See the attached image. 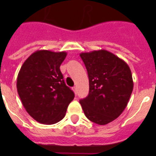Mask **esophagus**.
Instances as JSON below:
<instances>
[{"instance_id": "1", "label": "esophagus", "mask_w": 156, "mask_h": 156, "mask_svg": "<svg viewBox=\"0 0 156 156\" xmlns=\"http://www.w3.org/2000/svg\"><path fill=\"white\" fill-rule=\"evenodd\" d=\"M73 92H74V94L76 95V94L78 93V89H77V87H73Z\"/></svg>"}]
</instances>
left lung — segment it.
I'll use <instances>...</instances> for the list:
<instances>
[{
	"label": "left lung",
	"mask_w": 156,
	"mask_h": 156,
	"mask_svg": "<svg viewBox=\"0 0 156 156\" xmlns=\"http://www.w3.org/2000/svg\"><path fill=\"white\" fill-rule=\"evenodd\" d=\"M89 78V94L80 100L85 116L98 125L118 117L127 106L133 88L129 66L107 50L82 52Z\"/></svg>",
	"instance_id": "8db88e82"
}]
</instances>
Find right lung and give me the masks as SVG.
I'll return each instance as SVG.
<instances>
[{
	"instance_id": "add662e5",
	"label": "right lung",
	"mask_w": 156,
	"mask_h": 156,
	"mask_svg": "<svg viewBox=\"0 0 156 156\" xmlns=\"http://www.w3.org/2000/svg\"><path fill=\"white\" fill-rule=\"evenodd\" d=\"M66 55L38 50L26 60L18 73L17 90L21 101L28 114L41 124L61 121L74 98L60 70Z\"/></svg>"
}]
</instances>
